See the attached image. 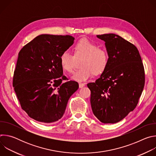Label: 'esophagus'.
Returning a JSON list of instances; mask_svg holds the SVG:
<instances>
[{
	"instance_id": "1",
	"label": "esophagus",
	"mask_w": 156,
	"mask_h": 156,
	"mask_svg": "<svg viewBox=\"0 0 156 156\" xmlns=\"http://www.w3.org/2000/svg\"><path fill=\"white\" fill-rule=\"evenodd\" d=\"M84 86H85V84H84V83H79V87H80V88H82V87H83Z\"/></svg>"
}]
</instances>
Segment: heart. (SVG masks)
I'll list each match as a JSON object with an SVG mask.
<instances>
[{
  "mask_svg": "<svg viewBox=\"0 0 156 156\" xmlns=\"http://www.w3.org/2000/svg\"><path fill=\"white\" fill-rule=\"evenodd\" d=\"M76 58L83 57L81 62L82 67L77 70L72 79L76 81H84L91 78L94 73H102L106 69L108 56L105 49L99 48L96 44L86 39L79 41L73 48ZM68 51H63L60 56L62 68L66 72L72 73L75 66V58Z\"/></svg>",
  "mask_w": 156,
  "mask_h": 156,
  "instance_id": "obj_1",
  "label": "heart"
}]
</instances>
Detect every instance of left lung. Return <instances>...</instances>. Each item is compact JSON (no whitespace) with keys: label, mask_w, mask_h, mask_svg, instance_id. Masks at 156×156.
Wrapping results in <instances>:
<instances>
[{"label":"left lung","mask_w":156,"mask_h":156,"mask_svg":"<svg viewBox=\"0 0 156 156\" xmlns=\"http://www.w3.org/2000/svg\"><path fill=\"white\" fill-rule=\"evenodd\" d=\"M105 42L108 62L91 91L93 112L104 123H115L135 109L144 86V70L136 47L113 34L97 35Z\"/></svg>","instance_id":"obj_1"}]
</instances>
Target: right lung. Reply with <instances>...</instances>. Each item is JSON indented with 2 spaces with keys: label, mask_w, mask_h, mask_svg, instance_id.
<instances>
[{
  "label": "right lung",
  "mask_w": 156,
  "mask_h": 156,
  "mask_svg": "<svg viewBox=\"0 0 156 156\" xmlns=\"http://www.w3.org/2000/svg\"><path fill=\"white\" fill-rule=\"evenodd\" d=\"M69 35L41 34L18 54L13 86L21 108L34 120L45 123L63 115L71 96L78 90L74 81L65 80L61 54L74 43Z\"/></svg>",
  "instance_id": "add662e5"
}]
</instances>
